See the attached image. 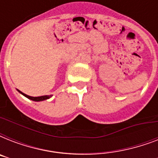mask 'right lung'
<instances>
[{
    "label": "right lung",
    "instance_id": "1",
    "mask_svg": "<svg viewBox=\"0 0 158 158\" xmlns=\"http://www.w3.org/2000/svg\"><path fill=\"white\" fill-rule=\"evenodd\" d=\"M17 91H18L19 94H22V95H23L24 97H26L27 98L30 99V100H32V101H34V102L44 101V100H47V99L51 98L52 97V95H45V96H41V97H31V96H28V95H27V94H23V93H22L21 91L18 90V89H17Z\"/></svg>",
    "mask_w": 158,
    "mask_h": 158
}]
</instances>
